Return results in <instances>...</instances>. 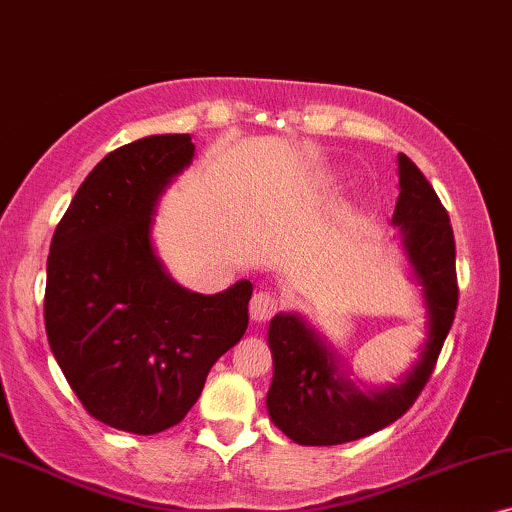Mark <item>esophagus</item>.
<instances>
[{
	"label": "esophagus",
	"instance_id": "1",
	"mask_svg": "<svg viewBox=\"0 0 512 512\" xmlns=\"http://www.w3.org/2000/svg\"><path fill=\"white\" fill-rule=\"evenodd\" d=\"M278 311V297L274 292L260 290L255 297L250 299V316L255 323H262V320H269Z\"/></svg>",
	"mask_w": 512,
	"mask_h": 512
}]
</instances>
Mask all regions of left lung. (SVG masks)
<instances>
[{
  "mask_svg": "<svg viewBox=\"0 0 512 512\" xmlns=\"http://www.w3.org/2000/svg\"><path fill=\"white\" fill-rule=\"evenodd\" d=\"M398 177L400 194L391 222L400 229L412 278L421 285L426 342L419 360L398 384L367 388L353 381L335 349L299 313L271 318L267 337L274 356V379L267 410L271 421L297 445H342L403 417L431 379L454 323L459 288L449 215L431 182L405 154H398Z\"/></svg>",
  "mask_w": 512,
  "mask_h": 512,
  "instance_id": "obj_1",
  "label": "left lung"
}]
</instances>
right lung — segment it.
Segmentation results:
<instances>
[{
	"label": "right lung",
	"instance_id": "add662e5",
	"mask_svg": "<svg viewBox=\"0 0 512 512\" xmlns=\"http://www.w3.org/2000/svg\"><path fill=\"white\" fill-rule=\"evenodd\" d=\"M192 135H149L109 152L63 215L46 262L53 356L86 412L119 431L180 424L215 360L248 330L250 281L199 295L173 281L152 241Z\"/></svg>",
	"mask_w": 512,
	"mask_h": 512
}]
</instances>
